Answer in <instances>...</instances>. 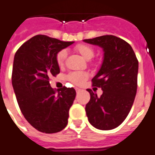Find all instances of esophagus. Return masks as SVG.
Returning <instances> with one entry per match:
<instances>
[{
	"instance_id": "esophagus-1",
	"label": "esophagus",
	"mask_w": 155,
	"mask_h": 155,
	"mask_svg": "<svg viewBox=\"0 0 155 155\" xmlns=\"http://www.w3.org/2000/svg\"><path fill=\"white\" fill-rule=\"evenodd\" d=\"M75 91H76V92H79L80 91V88H78V87H75Z\"/></svg>"
}]
</instances>
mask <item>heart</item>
Returning <instances> with one entry per match:
<instances>
[{"mask_svg":"<svg viewBox=\"0 0 155 155\" xmlns=\"http://www.w3.org/2000/svg\"><path fill=\"white\" fill-rule=\"evenodd\" d=\"M75 51H77L87 61L91 59L94 57V49L90 45H86V44H79L75 46ZM66 56H67V52L64 49L61 50L57 54L56 60H57V63H58V65H63ZM87 77L88 75L84 71H72L68 75L67 79L71 83L75 84V85H81L82 84H84L85 82Z\"/></svg>","mask_w":155,"mask_h":155,"instance_id":"obj_1","label":"heart"}]
</instances>
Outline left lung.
I'll use <instances>...</instances> for the list:
<instances>
[{
  "mask_svg": "<svg viewBox=\"0 0 155 155\" xmlns=\"http://www.w3.org/2000/svg\"><path fill=\"white\" fill-rule=\"evenodd\" d=\"M84 42L103 49V61L92 79L94 87H101L97 97L91 89V99L86 105L90 124L99 130H111L124 121L133 105L137 90L139 62L132 46L114 35H103Z\"/></svg>",
  "mask_w": 155,
  "mask_h": 155,
  "instance_id": "left-lung-1",
  "label": "left lung"
}]
</instances>
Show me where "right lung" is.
<instances>
[{
	"mask_svg": "<svg viewBox=\"0 0 155 155\" xmlns=\"http://www.w3.org/2000/svg\"><path fill=\"white\" fill-rule=\"evenodd\" d=\"M73 43L36 35L15 54L12 83L18 105L25 119L39 132L56 133L68 124L75 91L64 87L56 92L49 77L60 73L57 54Z\"/></svg>",
	"mask_w": 155,
	"mask_h": 155,
	"instance_id": "obj_1",
	"label": "right lung"
}]
</instances>
